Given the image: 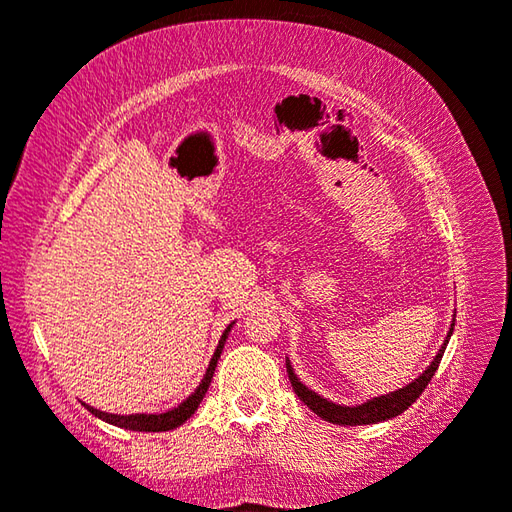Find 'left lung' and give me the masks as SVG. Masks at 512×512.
Wrapping results in <instances>:
<instances>
[{
  "label": "left lung",
  "mask_w": 512,
  "mask_h": 512,
  "mask_svg": "<svg viewBox=\"0 0 512 512\" xmlns=\"http://www.w3.org/2000/svg\"><path fill=\"white\" fill-rule=\"evenodd\" d=\"M453 327H455V318L451 322V327H448V334H446V341L442 343V348H439L435 359L430 361V366L419 377H416V380L405 384L403 389L389 391V393H384V396H375L361 405H338V403H332V400L322 398L320 393H316L313 389L306 387V384L300 382V377L295 375V368L290 366V359H286L288 380H290V384H293V391L300 396V400L306 407H309V410L316 412L320 419L336 423V426H371V423H377V421H387V419H393V416L403 414L407 407H410L414 400L421 396L423 389L428 387V382L432 380V375H435V371H437L439 361H442V357H444L446 343L453 334Z\"/></svg>",
  "instance_id": "8db88e82"
}]
</instances>
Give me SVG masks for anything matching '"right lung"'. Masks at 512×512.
<instances>
[{"instance_id": "right-lung-1", "label": "right lung", "mask_w": 512, "mask_h": 512, "mask_svg": "<svg viewBox=\"0 0 512 512\" xmlns=\"http://www.w3.org/2000/svg\"><path fill=\"white\" fill-rule=\"evenodd\" d=\"M235 325V322H231L229 327L224 329L222 338H219V345L215 350V355H212L210 364L206 368V375H203V380L199 382V387H196L192 391V396H187L183 403H180L178 407H174V410L169 412H162V414H109V412H102V410H96V407L86 405L84 407L89 410L93 416H98V419H102L105 423H112V426H119V428H125V430H137V432H167V430H174L178 426H183V423L190 419V416L196 412V407L201 405L203 396H206V391L210 387V380H212V373H215V366L219 357H222V350H224V343L226 338H229L231 334V327Z\"/></svg>"}]
</instances>
